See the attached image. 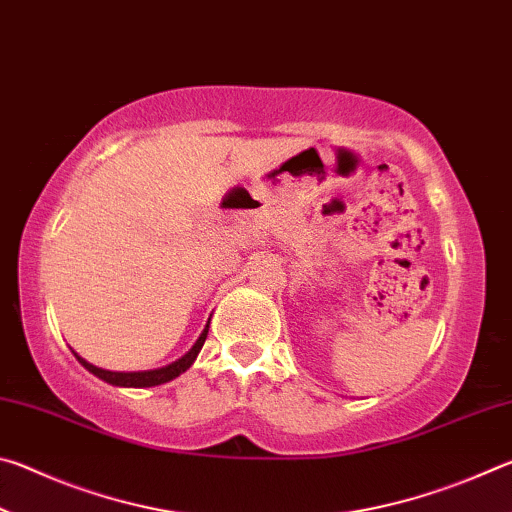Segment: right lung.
Listing matches in <instances>:
<instances>
[{"label":"right lung","mask_w":512,"mask_h":512,"mask_svg":"<svg viewBox=\"0 0 512 512\" xmlns=\"http://www.w3.org/2000/svg\"><path fill=\"white\" fill-rule=\"evenodd\" d=\"M207 329H210V320H207L205 329L201 332V336H198L196 343L192 345V350L185 352L183 357L176 359L173 363H169V366H162V368H155V370H140V372H115V370H103V368H97L92 366L90 361H85L83 357H79L74 350V357L79 359L81 366L85 370H90L94 377H99L103 381H108V384L112 386H119V388H151V386H160V384H167V381L176 379L183 375L185 370H189V366L196 361L198 352H201L203 343L207 339Z\"/></svg>","instance_id":"obj_1"}]
</instances>
